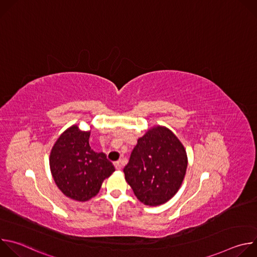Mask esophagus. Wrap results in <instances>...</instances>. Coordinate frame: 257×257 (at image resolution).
<instances>
[{
	"instance_id": "obj_1",
	"label": "esophagus",
	"mask_w": 257,
	"mask_h": 257,
	"mask_svg": "<svg viewBox=\"0 0 257 257\" xmlns=\"http://www.w3.org/2000/svg\"><path fill=\"white\" fill-rule=\"evenodd\" d=\"M114 166H115L116 170H121V168H122V166H121V163H120V162L115 163V164H114Z\"/></svg>"
}]
</instances>
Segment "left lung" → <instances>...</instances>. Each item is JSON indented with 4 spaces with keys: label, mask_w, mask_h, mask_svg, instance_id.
Segmentation results:
<instances>
[{
    "label": "left lung",
    "mask_w": 257,
    "mask_h": 257,
    "mask_svg": "<svg viewBox=\"0 0 257 257\" xmlns=\"http://www.w3.org/2000/svg\"><path fill=\"white\" fill-rule=\"evenodd\" d=\"M187 169L184 146L168 128H151L137 141L125 179L135 196L145 205L158 206L179 190Z\"/></svg>",
    "instance_id": "left-lung-1"
}]
</instances>
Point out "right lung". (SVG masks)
<instances>
[{
  "label": "right lung",
  "mask_w": 257,
  "mask_h": 257,
  "mask_svg": "<svg viewBox=\"0 0 257 257\" xmlns=\"http://www.w3.org/2000/svg\"><path fill=\"white\" fill-rule=\"evenodd\" d=\"M89 136L90 131L73 125L61 134L50 155V168L58 188L77 201L95 196L103 180L115 172L103 153L91 150Z\"/></svg>",
  "instance_id": "right-lung-1"
}]
</instances>
